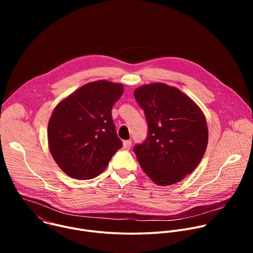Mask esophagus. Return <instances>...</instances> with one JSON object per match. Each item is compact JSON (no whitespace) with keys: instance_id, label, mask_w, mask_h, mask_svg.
I'll list each match as a JSON object with an SVG mask.
<instances>
[{"instance_id":"obj_1","label":"esophagus","mask_w":253,"mask_h":253,"mask_svg":"<svg viewBox=\"0 0 253 253\" xmlns=\"http://www.w3.org/2000/svg\"><path fill=\"white\" fill-rule=\"evenodd\" d=\"M132 146V141L131 140H126L123 142V147L126 149V150H129Z\"/></svg>"}]
</instances>
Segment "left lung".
<instances>
[{"instance_id":"1","label":"left lung","mask_w":253,"mask_h":253,"mask_svg":"<svg viewBox=\"0 0 253 253\" xmlns=\"http://www.w3.org/2000/svg\"><path fill=\"white\" fill-rule=\"evenodd\" d=\"M134 97L148 125V136L133 149L143 171L157 185L179 182L194 171L205 153L204 114L184 93L163 83L144 85Z\"/></svg>"}]
</instances>
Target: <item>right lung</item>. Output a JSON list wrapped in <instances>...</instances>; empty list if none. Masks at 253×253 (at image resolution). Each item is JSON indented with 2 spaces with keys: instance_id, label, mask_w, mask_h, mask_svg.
<instances>
[{
  "instance_id": "add662e5",
  "label": "right lung",
  "mask_w": 253,
  "mask_h": 253,
  "mask_svg": "<svg viewBox=\"0 0 253 253\" xmlns=\"http://www.w3.org/2000/svg\"><path fill=\"white\" fill-rule=\"evenodd\" d=\"M122 94V84L100 80L84 85L56 106L48 142L54 160L68 176L96 177L123 146L112 119V108Z\"/></svg>"
}]
</instances>
